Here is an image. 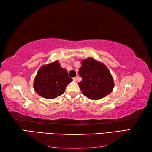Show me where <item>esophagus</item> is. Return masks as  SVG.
<instances>
[{
    "label": "esophagus",
    "instance_id": "1",
    "mask_svg": "<svg viewBox=\"0 0 152 152\" xmlns=\"http://www.w3.org/2000/svg\"><path fill=\"white\" fill-rule=\"evenodd\" d=\"M73 80L74 81H77V80H78V76H76L73 78Z\"/></svg>",
    "mask_w": 152,
    "mask_h": 152
}]
</instances>
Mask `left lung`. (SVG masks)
I'll use <instances>...</instances> for the list:
<instances>
[{
	"label": "left lung",
	"instance_id": "left-lung-1",
	"mask_svg": "<svg viewBox=\"0 0 152 152\" xmlns=\"http://www.w3.org/2000/svg\"><path fill=\"white\" fill-rule=\"evenodd\" d=\"M78 74L82 80L78 83L83 95L98 100L110 94L114 88L113 78L104 64L93 58L82 61Z\"/></svg>",
	"mask_w": 152,
	"mask_h": 152
}]
</instances>
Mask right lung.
<instances>
[{
    "label": "right lung",
    "mask_w": 152,
    "mask_h": 152,
    "mask_svg": "<svg viewBox=\"0 0 152 152\" xmlns=\"http://www.w3.org/2000/svg\"><path fill=\"white\" fill-rule=\"evenodd\" d=\"M72 81L66 70L61 68L56 61L38 70L34 80V89L42 97L52 99L64 93L66 86Z\"/></svg>",
    "instance_id": "obj_1"
}]
</instances>
